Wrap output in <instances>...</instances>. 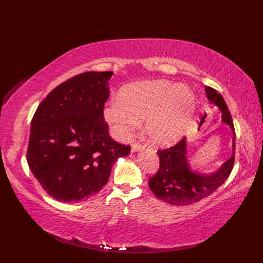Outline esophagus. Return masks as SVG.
I'll return each instance as SVG.
<instances>
[{"label":"esophagus","instance_id":"34e87169","mask_svg":"<svg viewBox=\"0 0 263 263\" xmlns=\"http://www.w3.org/2000/svg\"><path fill=\"white\" fill-rule=\"evenodd\" d=\"M142 149H143V146L141 144H139V143H134L131 146V151H132V153H139V151H141Z\"/></svg>","mask_w":263,"mask_h":263}]
</instances>
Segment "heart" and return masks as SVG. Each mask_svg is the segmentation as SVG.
<instances>
[{"instance_id":"1","label":"heart","mask_w":263,"mask_h":263,"mask_svg":"<svg viewBox=\"0 0 263 263\" xmlns=\"http://www.w3.org/2000/svg\"><path fill=\"white\" fill-rule=\"evenodd\" d=\"M196 106L195 95L185 85L148 81L123 87L110 99L103 116L114 133L127 139L146 119V132L155 143L168 145L184 134Z\"/></svg>"}]
</instances>
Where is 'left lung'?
<instances>
[{
    "label": "left lung",
    "instance_id": "8db88e82",
    "mask_svg": "<svg viewBox=\"0 0 263 263\" xmlns=\"http://www.w3.org/2000/svg\"><path fill=\"white\" fill-rule=\"evenodd\" d=\"M206 98L222 113V122L232 131V155L222 166L210 174L192 170L187 160L186 137L176 146L159 150L160 168L151 177L148 183L150 190L161 200L174 205H189L208 197L222 185L229 177L234 162V128L228 106L215 89L204 87Z\"/></svg>",
    "mask_w": 263,
    "mask_h": 263
}]
</instances>
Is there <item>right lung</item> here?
<instances>
[{
    "instance_id": "add662e5",
    "label": "right lung",
    "mask_w": 263,
    "mask_h": 263,
    "mask_svg": "<svg viewBox=\"0 0 263 263\" xmlns=\"http://www.w3.org/2000/svg\"><path fill=\"white\" fill-rule=\"evenodd\" d=\"M112 71H88L55 87L38 105L31 122L27 163L48 194L80 201L107 182L114 163L130 146L113 141L104 121Z\"/></svg>"
}]
</instances>
